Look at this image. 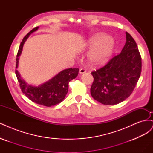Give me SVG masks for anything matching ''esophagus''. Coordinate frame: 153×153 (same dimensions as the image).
<instances>
[{"mask_svg":"<svg viewBox=\"0 0 153 153\" xmlns=\"http://www.w3.org/2000/svg\"><path fill=\"white\" fill-rule=\"evenodd\" d=\"M86 72V70L85 69H80V70H79V73H80V74H84V73H85Z\"/></svg>","mask_w":153,"mask_h":153,"instance_id":"obj_1","label":"esophagus"}]
</instances>
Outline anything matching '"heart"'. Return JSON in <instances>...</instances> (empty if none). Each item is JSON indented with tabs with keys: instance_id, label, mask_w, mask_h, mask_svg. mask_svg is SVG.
Returning a JSON list of instances; mask_svg holds the SVG:
<instances>
[{
	"instance_id": "heart-1",
	"label": "heart",
	"mask_w": 153,
	"mask_h": 153,
	"mask_svg": "<svg viewBox=\"0 0 153 153\" xmlns=\"http://www.w3.org/2000/svg\"><path fill=\"white\" fill-rule=\"evenodd\" d=\"M115 42L110 36L97 34L88 39L84 48H92L88 53V59L94 65H101L107 62L114 52Z\"/></svg>"
}]
</instances>
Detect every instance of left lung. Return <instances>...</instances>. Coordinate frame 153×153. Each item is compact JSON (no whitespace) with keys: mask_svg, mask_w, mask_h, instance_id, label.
Returning a JSON list of instances; mask_svg holds the SVG:
<instances>
[{"mask_svg":"<svg viewBox=\"0 0 153 153\" xmlns=\"http://www.w3.org/2000/svg\"><path fill=\"white\" fill-rule=\"evenodd\" d=\"M126 39L121 53L91 73L94 77L91 96L103 105H116L128 98L140 76L142 60L137 43L127 32Z\"/></svg>","mask_w":153,"mask_h":153,"instance_id":"1","label":"left lung"}]
</instances>
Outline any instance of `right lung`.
Here are the masks:
<instances>
[{"instance_id": "add662e5", "label": "right lung", "mask_w": 153, "mask_h": 153, "mask_svg": "<svg viewBox=\"0 0 153 153\" xmlns=\"http://www.w3.org/2000/svg\"><path fill=\"white\" fill-rule=\"evenodd\" d=\"M38 29L39 27L33 29L23 39L17 54L16 68L18 67L20 56L25 42L29 36L38 30ZM78 71V68L64 69L49 80L38 86L27 83L21 77L17 69L15 73L21 90L27 98L37 104L45 106H52L61 103L65 98L68 91L69 82L77 76Z\"/></svg>"}]
</instances>
